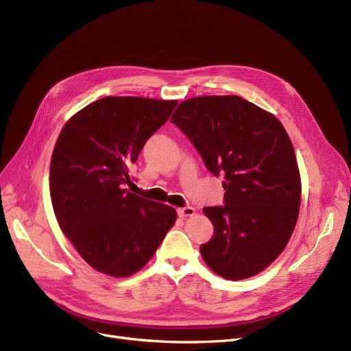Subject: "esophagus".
I'll use <instances>...</instances> for the list:
<instances>
[{
	"label": "esophagus",
	"mask_w": 351,
	"mask_h": 351,
	"mask_svg": "<svg viewBox=\"0 0 351 351\" xmlns=\"http://www.w3.org/2000/svg\"><path fill=\"white\" fill-rule=\"evenodd\" d=\"M178 215L180 217H188V216H193L195 215V209L188 206V208H182V209H178Z\"/></svg>",
	"instance_id": "1"
}]
</instances>
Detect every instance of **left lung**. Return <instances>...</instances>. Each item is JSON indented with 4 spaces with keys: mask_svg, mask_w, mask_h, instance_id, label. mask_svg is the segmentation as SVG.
Returning a JSON list of instances; mask_svg holds the SVG:
<instances>
[{
    "mask_svg": "<svg viewBox=\"0 0 351 351\" xmlns=\"http://www.w3.org/2000/svg\"><path fill=\"white\" fill-rule=\"evenodd\" d=\"M171 122L225 179V206L204 208L215 228L200 246L205 263L228 280L263 271L287 246L300 210L299 165L285 126L237 95L189 98Z\"/></svg>",
    "mask_w": 351,
    "mask_h": 351,
    "instance_id": "8db88e82",
    "label": "left lung"
}]
</instances>
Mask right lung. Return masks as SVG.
I'll return each instance as SVG.
<instances>
[{
	"label": "right lung",
	"instance_id": "right-lung-1",
	"mask_svg": "<svg viewBox=\"0 0 351 351\" xmlns=\"http://www.w3.org/2000/svg\"><path fill=\"white\" fill-rule=\"evenodd\" d=\"M178 101L106 97L64 125L49 166L55 217L72 246L97 271L128 278L152 259L176 222L172 206L125 189L145 142Z\"/></svg>",
	"mask_w": 351,
	"mask_h": 351
}]
</instances>
